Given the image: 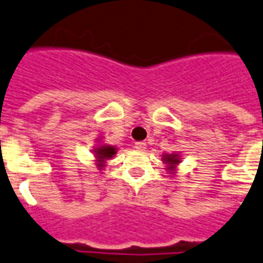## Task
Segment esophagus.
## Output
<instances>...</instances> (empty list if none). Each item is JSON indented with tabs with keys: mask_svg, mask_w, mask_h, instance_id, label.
Wrapping results in <instances>:
<instances>
[{
	"mask_svg": "<svg viewBox=\"0 0 263 263\" xmlns=\"http://www.w3.org/2000/svg\"><path fill=\"white\" fill-rule=\"evenodd\" d=\"M146 148V142L144 141H141V142H135V149L137 151H144Z\"/></svg>",
	"mask_w": 263,
	"mask_h": 263,
	"instance_id": "obj_1",
	"label": "esophagus"
}]
</instances>
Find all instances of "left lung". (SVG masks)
Listing matches in <instances>:
<instances>
[{"label":"left lung","mask_w":263,"mask_h":263,"mask_svg":"<svg viewBox=\"0 0 263 263\" xmlns=\"http://www.w3.org/2000/svg\"><path fill=\"white\" fill-rule=\"evenodd\" d=\"M162 161L167 164V170L168 173L174 174L176 173L177 165L181 162V157L178 154H164L162 155Z\"/></svg>","instance_id":"obj_1"}]
</instances>
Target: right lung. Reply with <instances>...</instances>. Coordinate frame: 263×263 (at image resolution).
<instances>
[{"mask_svg":"<svg viewBox=\"0 0 263 263\" xmlns=\"http://www.w3.org/2000/svg\"><path fill=\"white\" fill-rule=\"evenodd\" d=\"M118 148L114 145H108V144H99L98 146H95L92 149V153L95 154V158H96V165L98 168L102 170L105 167V162L114 158V155L117 154Z\"/></svg>","mask_w":263,"mask_h":263,"instance_id":"add662e5","label":"right lung"}]
</instances>
